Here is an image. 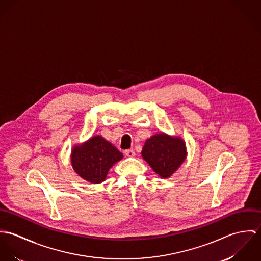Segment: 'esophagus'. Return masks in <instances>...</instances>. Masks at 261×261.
Segmentation results:
<instances>
[{
    "label": "esophagus",
    "mask_w": 261,
    "mask_h": 261,
    "mask_svg": "<svg viewBox=\"0 0 261 261\" xmlns=\"http://www.w3.org/2000/svg\"><path fill=\"white\" fill-rule=\"evenodd\" d=\"M124 154H125L126 156H128V158H133V156H135L136 152H135L134 149H125V150H124Z\"/></svg>",
    "instance_id": "34e87169"
}]
</instances>
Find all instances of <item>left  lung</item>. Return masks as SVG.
Masks as SVG:
<instances>
[{"label":"left lung","instance_id":"left-lung-1","mask_svg":"<svg viewBox=\"0 0 261 261\" xmlns=\"http://www.w3.org/2000/svg\"><path fill=\"white\" fill-rule=\"evenodd\" d=\"M142 155L160 177L168 178L184 162L186 147L183 140L161 134L146 141Z\"/></svg>","mask_w":261,"mask_h":261}]
</instances>
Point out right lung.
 Masks as SVG:
<instances>
[{
  "label": "right lung",
  "instance_id": "1",
  "mask_svg": "<svg viewBox=\"0 0 261 261\" xmlns=\"http://www.w3.org/2000/svg\"><path fill=\"white\" fill-rule=\"evenodd\" d=\"M121 159L122 153L99 136L91 138L82 146L74 147L71 153L75 172L93 184L105 181L112 165Z\"/></svg>",
  "mask_w": 261,
  "mask_h": 261
}]
</instances>
